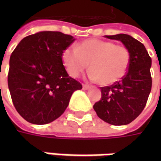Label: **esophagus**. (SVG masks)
I'll use <instances>...</instances> for the list:
<instances>
[{
  "instance_id": "1",
  "label": "esophagus",
  "mask_w": 161,
  "mask_h": 161,
  "mask_svg": "<svg viewBox=\"0 0 161 161\" xmlns=\"http://www.w3.org/2000/svg\"><path fill=\"white\" fill-rule=\"evenodd\" d=\"M90 88V85H88V84H83V89L84 90H88Z\"/></svg>"
}]
</instances>
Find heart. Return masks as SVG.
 Wrapping results in <instances>:
<instances>
[{"instance_id": "b5f03b06", "label": "heart", "mask_w": 161, "mask_h": 161, "mask_svg": "<svg viewBox=\"0 0 161 161\" xmlns=\"http://www.w3.org/2000/svg\"><path fill=\"white\" fill-rule=\"evenodd\" d=\"M62 59L70 76L77 77L90 64V77L102 85L115 84L124 77L130 64V53L127 47L112 41L90 39L77 47H68Z\"/></svg>"}]
</instances>
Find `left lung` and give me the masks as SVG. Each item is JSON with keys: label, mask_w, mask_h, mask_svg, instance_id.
Wrapping results in <instances>:
<instances>
[{"label": "left lung", "mask_w": 161, "mask_h": 161, "mask_svg": "<svg viewBox=\"0 0 161 161\" xmlns=\"http://www.w3.org/2000/svg\"><path fill=\"white\" fill-rule=\"evenodd\" d=\"M121 41L130 53V64L121 80L101 87L102 97L93 106L99 118L115 126L127 125L145 108L152 88V59L144 45L128 34L105 35Z\"/></svg>", "instance_id": "8db88e82"}]
</instances>
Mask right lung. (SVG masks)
Returning <instances> with one entry per match:
<instances>
[{
  "label": "right lung",
  "instance_id": "add662e5",
  "mask_svg": "<svg viewBox=\"0 0 161 161\" xmlns=\"http://www.w3.org/2000/svg\"><path fill=\"white\" fill-rule=\"evenodd\" d=\"M74 37L44 31L25 37L9 60L8 84L16 110L33 124L50 123L63 114L82 84L69 75L62 53Z\"/></svg>",
  "mask_w": 161,
  "mask_h": 161
}]
</instances>
